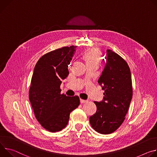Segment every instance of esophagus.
Returning a JSON list of instances; mask_svg holds the SVG:
<instances>
[{
  "label": "esophagus",
  "instance_id": "obj_1",
  "mask_svg": "<svg viewBox=\"0 0 157 157\" xmlns=\"http://www.w3.org/2000/svg\"><path fill=\"white\" fill-rule=\"evenodd\" d=\"M80 103H86V102H87V101H88V100H83V99H81V98H80Z\"/></svg>",
  "mask_w": 157,
  "mask_h": 157
}]
</instances>
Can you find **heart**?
Segmentation results:
<instances>
[{"label": "heart", "mask_w": 157, "mask_h": 157, "mask_svg": "<svg viewBox=\"0 0 157 157\" xmlns=\"http://www.w3.org/2000/svg\"><path fill=\"white\" fill-rule=\"evenodd\" d=\"M82 58L87 65L97 64L99 65L101 60L100 51L97 48H89L85 50L82 54Z\"/></svg>", "instance_id": "1"}]
</instances>
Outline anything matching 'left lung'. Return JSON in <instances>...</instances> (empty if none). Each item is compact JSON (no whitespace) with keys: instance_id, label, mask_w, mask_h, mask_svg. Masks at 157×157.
I'll return each mask as SVG.
<instances>
[{"instance_id":"obj_1","label":"left lung","mask_w":157,"mask_h":157,"mask_svg":"<svg viewBox=\"0 0 157 157\" xmlns=\"http://www.w3.org/2000/svg\"><path fill=\"white\" fill-rule=\"evenodd\" d=\"M105 59L107 63L98 80L104 90L103 100L94 101L97 111L89 120L96 132L110 134L125 120L133 89L130 70L126 61L111 50H107Z\"/></svg>"}]
</instances>
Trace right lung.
Instances as JSON below:
<instances>
[{
	"label": "right lung",
	"mask_w": 157,
	"mask_h": 157,
	"mask_svg": "<svg viewBox=\"0 0 157 157\" xmlns=\"http://www.w3.org/2000/svg\"><path fill=\"white\" fill-rule=\"evenodd\" d=\"M77 46L63 47L45 54L34 68L29 92L35 117L50 132L62 130L70 113L80 105L78 96L61 94L62 80L69 74L68 65Z\"/></svg>",
	"instance_id": "obj_1"
}]
</instances>
